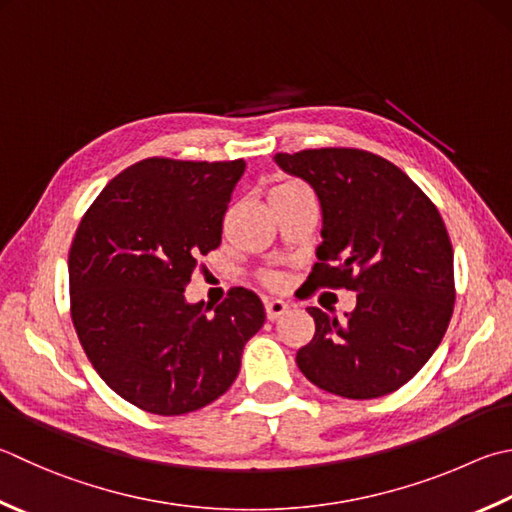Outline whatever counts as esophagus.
Instances as JSON below:
<instances>
[{
    "mask_svg": "<svg viewBox=\"0 0 512 512\" xmlns=\"http://www.w3.org/2000/svg\"><path fill=\"white\" fill-rule=\"evenodd\" d=\"M287 310H289V305L285 301H281V298H269V301H265V312H267L269 321H276V318L283 316Z\"/></svg>",
    "mask_w": 512,
    "mask_h": 512,
    "instance_id": "esophagus-1",
    "label": "esophagus"
}]
</instances>
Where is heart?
<instances>
[{
	"mask_svg": "<svg viewBox=\"0 0 512 512\" xmlns=\"http://www.w3.org/2000/svg\"><path fill=\"white\" fill-rule=\"evenodd\" d=\"M269 285H278V278H269Z\"/></svg>",
	"mask_w": 512,
	"mask_h": 512,
	"instance_id": "heart-1",
	"label": "heart"
}]
</instances>
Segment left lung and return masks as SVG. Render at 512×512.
<instances>
[{
    "label": "left lung",
    "instance_id": "left-lung-1",
    "mask_svg": "<svg viewBox=\"0 0 512 512\" xmlns=\"http://www.w3.org/2000/svg\"><path fill=\"white\" fill-rule=\"evenodd\" d=\"M274 160L321 202L323 243L307 283L356 292L345 318L307 307L316 332L296 352L298 368L345 399L399 390L437 350L455 307L452 245L437 207L370 151L307 149Z\"/></svg>",
    "mask_w": 512,
    "mask_h": 512
}]
</instances>
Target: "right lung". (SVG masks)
<instances>
[{
	"instance_id": "add662e5",
	"label": "right lung",
	"mask_w": 512,
	"mask_h": 512,
	"mask_svg": "<svg viewBox=\"0 0 512 512\" xmlns=\"http://www.w3.org/2000/svg\"><path fill=\"white\" fill-rule=\"evenodd\" d=\"M245 160L147 158L115 176L86 211L69 252L71 318L113 392L162 417L216 401L240 370L265 307L245 287L220 305L185 287L223 238Z\"/></svg>"
}]
</instances>
